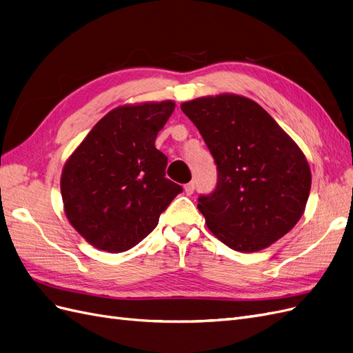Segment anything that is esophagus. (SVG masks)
Masks as SVG:
<instances>
[{
    "instance_id": "1",
    "label": "esophagus",
    "mask_w": 353,
    "mask_h": 353,
    "mask_svg": "<svg viewBox=\"0 0 353 353\" xmlns=\"http://www.w3.org/2000/svg\"><path fill=\"white\" fill-rule=\"evenodd\" d=\"M194 188H196V185H194L193 181H191V183H188V184H185V185H184L185 194H187V196H191V194H193V193H194Z\"/></svg>"
}]
</instances>
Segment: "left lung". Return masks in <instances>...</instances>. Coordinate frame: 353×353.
Listing matches in <instances>:
<instances>
[{
  "mask_svg": "<svg viewBox=\"0 0 353 353\" xmlns=\"http://www.w3.org/2000/svg\"><path fill=\"white\" fill-rule=\"evenodd\" d=\"M215 160L218 179L199 196L209 230L237 252H258L303 215L311 169L301 148L258 103L234 94L181 104Z\"/></svg>",
  "mask_w": 353,
  "mask_h": 353,
  "instance_id": "obj_1",
  "label": "left lung"
}]
</instances>
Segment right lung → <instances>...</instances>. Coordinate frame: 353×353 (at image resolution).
<instances>
[{"label":"right lung","mask_w":353,"mask_h":353,"mask_svg":"<svg viewBox=\"0 0 353 353\" xmlns=\"http://www.w3.org/2000/svg\"><path fill=\"white\" fill-rule=\"evenodd\" d=\"M172 101L122 105L97 122L61 174L69 222L94 248L119 253L144 240L183 187L154 147Z\"/></svg>","instance_id":"obj_1"}]
</instances>
